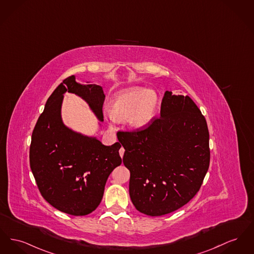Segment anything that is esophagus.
I'll return each mask as SVG.
<instances>
[{"mask_svg":"<svg viewBox=\"0 0 254 254\" xmlns=\"http://www.w3.org/2000/svg\"><path fill=\"white\" fill-rule=\"evenodd\" d=\"M120 155H121V157H123L124 156V153H125V149L124 148H121L119 150Z\"/></svg>","mask_w":254,"mask_h":254,"instance_id":"1","label":"esophagus"}]
</instances>
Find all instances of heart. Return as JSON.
Listing matches in <instances>:
<instances>
[{
	"label": "heart",
	"mask_w": 254,
	"mask_h": 254,
	"mask_svg": "<svg viewBox=\"0 0 254 254\" xmlns=\"http://www.w3.org/2000/svg\"><path fill=\"white\" fill-rule=\"evenodd\" d=\"M158 107V96L154 91L134 87L117 94L110 103V114L122 120L128 117L129 125L135 129L147 127Z\"/></svg>",
	"instance_id": "heart-1"
}]
</instances>
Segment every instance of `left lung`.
Returning a JSON list of instances; mask_svg holds the SVG:
<instances>
[{"mask_svg":"<svg viewBox=\"0 0 254 254\" xmlns=\"http://www.w3.org/2000/svg\"><path fill=\"white\" fill-rule=\"evenodd\" d=\"M129 195L148 216L172 213L198 192L210 163L207 123L189 96L166 91L160 117L143 129L118 131Z\"/></svg>","mask_w":254,"mask_h":254,"instance_id":"1","label":"left lung"}]
</instances>
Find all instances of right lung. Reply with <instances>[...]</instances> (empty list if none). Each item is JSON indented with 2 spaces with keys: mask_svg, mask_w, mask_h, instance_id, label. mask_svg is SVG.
Listing matches in <instances>:
<instances>
[{
  "mask_svg": "<svg viewBox=\"0 0 254 254\" xmlns=\"http://www.w3.org/2000/svg\"><path fill=\"white\" fill-rule=\"evenodd\" d=\"M65 92L85 100L101 122L105 96L102 86L65 78L50 96L31 135L30 164L42 196L52 206L73 216H85L102 201L105 183L122 163L119 142L105 146L76 133L61 120Z\"/></svg>",
  "mask_w": 254,
  "mask_h": 254,
  "instance_id": "obj_1",
  "label": "right lung"
}]
</instances>
